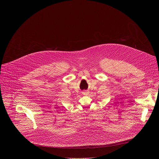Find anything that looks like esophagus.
<instances>
[{
  "label": "esophagus",
  "instance_id": "esophagus-1",
  "mask_svg": "<svg viewBox=\"0 0 159 159\" xmlns=\"http://www.w3.org/2000/svg\"><path fill=\"white\" fill-rule=\"evenodd\" d=\"M88 92H83L84 94H88Z\"/></svg>",
  "mask_w": 159,
  "mask_h": 159
}]
</instances>
